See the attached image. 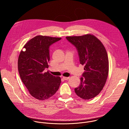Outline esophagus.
Returning <instances> with one entry per match:
<instances>
[{"mask_svg":"<svg viewBox=\"0 0 129 129\" xmlns=\"http://www.w3.org/2000/svg\"><path fill=\"white\" fill-rule=\"evenodd\" d=\"M70 78L69 77H63V79L64 80H67L69 79Z\"/></svg>","mask_w":129,"mask_h":129,"instance_id":"34e87169","label":"esophagus"}]
</instances>
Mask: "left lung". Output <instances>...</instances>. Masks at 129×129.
<instances>
[{
    "label": "left lung",
    "instance_id": "left-lung-1",
    "mask_svg": "<svg viewBox=\"0 0 129 129\" xmlns=\"http://www.w3.org/2000/svg\"><path fill=\"white\" fill-rule=\"evenodd\" d=\"M78 52L80 64L85 72L81 78L80 86L75 89L78 96L89 100L98 95L105 85L109 72V60L102 43L94 36L66 37Z\"/></svg>",
    "mask_w": 129,
    "mask_h": 129
}]
</instances>
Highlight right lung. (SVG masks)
<instances>
[{
	"instance_id": "1",
	"label": "right lung",
	"mask_w": 129,
	"mask_h": 129,
	"mask_svg": "<svg viewBox=\"0 0 129 129\" xmlns=\"http://www.w3.org/2000/svg\"><path fill=\"white\" fill-rule=\"evenodd\" d=\"M61 38L37 36L24 46L18 60V68L22 82L29 93L39 100H47L56 93L61 80L45 70L50 60L49 47Z\"/></svg>"
}]
</instances>
